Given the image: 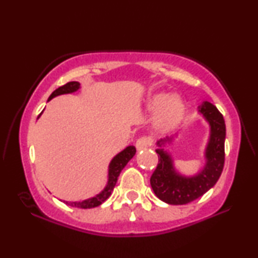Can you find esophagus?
Returning a JSON list of instances; mask_svg holds the SVG:
<instances>
[{
    "instance_id": "esophagus-1",
    "label": "esophagus",
    "mask_w": 258,
    "mask_h": 258,
    "mask_svg": "<svg viewBox=\"0 0 258 258\" xmlns=\"http://www.w3.org/2000/svg\"><path fill=\"white\" fill-rule=\"evenodd\" d=\"M151 144H153V139H151V137L143 136V137H140V139L136 141L137 150L147 149V148L151 147Z\"/></svg>"
}]
</instances>
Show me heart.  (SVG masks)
Returning <instances> with one entry per match:
<instances>
[{"label":"heart","mask_w":258,"mask_h":258,"mask_svg":"<svg viewBox=\"0 0 258 258\" xmlns=\"http://www.w3.org/2000/svg\"><path fill=\"white\" fill-rule=\"evenodd\" d=\"M147 108L150 112H156L155 126L160 130H171L176 128L184 115V107L177 96L161 93L149 98Z\"/></svg>","instance_id":"heart-1"}]
</instances>
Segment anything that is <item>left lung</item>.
Here are the masks:
<instances>
[{
    "label": "left lung",
    "mask_w": 258,
    "mask_h": 258,
    "mask_svg": "<svg viewBox=\"0 0 258 258\" xmlns=\"http://www.w3.org/2000/svg\"><path fill=\"white\" fill-rule=\"evenodd\" d=\"M199 112L210 126L209 140L204 150V167L192 176L181 175L175 169L170 153L164 149L174 137L157 141L158 164L150 177L155 195L163 202L181 206L192 202L213 188L220 178L224 165L225 123L217 108L210 102H203Z\"/></svg>",
    "instance_id": "1"
}]
</instances>
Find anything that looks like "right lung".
<instances>
[{"instance_id": "right-lung-1", "label": "right lung", "mask_w": 258, "mask_h": 258, "mask_svg": "<svg viewBox=\"0 0 258 258\" xmlns=\"http://www.w3.org/2000/svg\"><path fill=\"white\" fill-rule=\"evenodd\" d=\"M79 89H80L79 82H76V81H74V82H68L67 84H64V86L59 87L55 91H52V94L49 96L48 101L52 100V98L56 96H59V95L73 94ZM41 114L38 115V117H40ZM135 154H136V148L134 146H129L126 147L125 149H123L121 153H118L116 156H114V158L110 161V163H109L107 185H105L104 189L102 190L100 194H97L96 196L90 197V199H87L84 201H80V202H68V201H63V202L68 204V206L81 208V209H91V208L101 206V204L103 203L105 200L109 199V196L111 195V191L115 188L116 182H117V178L119 174H121L122 169L125 167L126 163H128L134 156H135Z\"/></svg>"}]
</instances>
